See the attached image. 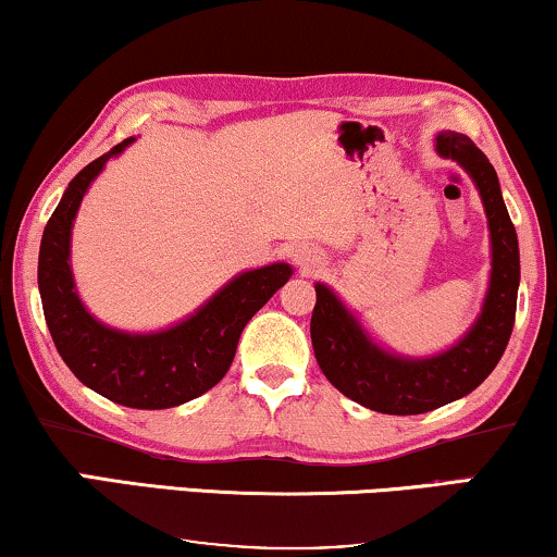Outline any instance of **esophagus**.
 Wrapping results in <instances>:
<instances>
[{"mask_svg":"<svg viewBox=\"0 0 557 557\" xmlns=\"http://www.w3.org/2000/svg\"><path fill=\"white\" fill-rule=\"evenodd\" d=\"M309 261H314V258H311V256H301V263H304V265H309Z\"/></svg>","mask_w":557,"mask_h":557,"instance_id":"esophagus-1","label":"esophagus"}]
</instances>
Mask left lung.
<instances>
[{"label": "left lung", "mask_w": 557, "mask_h": 557, "mask_svg": "<svg viewBox=\"0 0 557 557\" xmlns=\"http://www.w3.org/2000/svg\"><path fill=\"white\" fill-rule=\"evenodd\" d=\"M438 154L451 157L476 182L492 233V281L482 317L448 352L431 360H403L372 345L357 319L324 284H317L311 345L326 380L349 400L387 416H418L469 395L490 377L505 355L515 326L520 248L499 180L469 136L446 132Z\"/></svg>", "instance_id": "obj_1"}]
</instances>
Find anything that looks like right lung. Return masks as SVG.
Wrapping results in <instances>:
<instances>
[{
	"instance_id": "right-lung-1",
	"label": "right lung",
	"mask_w": 557,
	"mask_h": 557,
	"mask_svg": "<svg viewBox=\"0 0 557 557\" xmlns=\"http://www.w3.org/2000/svg\"><path fill=\"white\" fill-rule=\"evenodd\" d=\"M126 139L83 166L48 220L40 243L37 284L60 357L90 391L126 408L162 410L208 393L231 368L243 326L286 284L292 265L246 271L212 296L187 322L157 334H126L88 314L71 273V227L90 182Z\"/></svg>"
}]
</instances>
